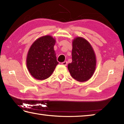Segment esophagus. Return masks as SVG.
<instances>
[{"label": "esophagus", "mask_w": 124, "mask_h": 124, "mask_svg": "<svg viewBox=\"0 0 124 124\" xmlns=\"http://www.w3.org/2000/svg\"><path fill=\"white\" fill-rule=\"evenodd\" d=\"M61 64H62V65H63V66H67V61H64V62H62V63H61Z\"/></svg>", "instance_id": "34e87169"}]
</instances>
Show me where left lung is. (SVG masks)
Instances as JSON below:
<instances>
[{
  "mask_svg": "<svg viewBox=\"0 0 124 124\" xmlns=\"http://www.w3.org/2000/svg\"><path fill=\"white\" fill-rule=\"evenodd\" d=\"M72 62L68 69L73 78L80 82L89 80L93 75L96 67L95 52L89 41L81 37L72 40Z\"/></svg>",
  "mask_w": 124,
  "mask_h": 124,
  "instance_id": "8db88e82",
  "label": "left lung"
}]
</instances>
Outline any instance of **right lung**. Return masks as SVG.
<instances>
[{"label": "right lung", "instance_id": "obj_1", "mask_svg": "<svg viewBox=\"0 0 124 124\" xmlns=\"http://www.w3.org/2000/svg\"><path fill=\"white\" fill-rule=\"evenodd\" d=\"M56 39L50 35L41 37L33 42L26 58L27 69L37 80H44L51 76L58 64L54 50Z\"/></svg>", "mask_w": 124, "mask_h": 124}]
</instances>
